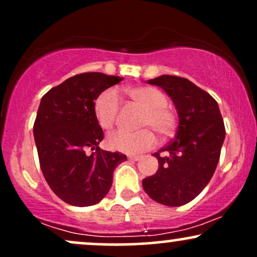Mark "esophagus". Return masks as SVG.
<instances>
[{"label":"esophagus","mask_w":257,"mask_h":257,"mask_svg":"<svg viewBox=\"0 0 257 257\" xmlns=\"http://www.w3.org/2000/svg\"><path fill=\"white\" fill-rule=\"evenodd\" d=\"M128 158L131 159V161H135V162H137V161H139V159H140L141 157H140V156H129Z\"/></svg>","instance_id":"34e87169"}]
</instances>
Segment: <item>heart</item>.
Segmentation results:
<instances>
[{
	"label": "heart",
	"mask_w": 257,
	"mask_h": 257,
	"mask_svg": "<svg viewBox=\"0 0 257 257\" xmlns=\"http://www.w3.org/2000/svg\"><path fill=\"white\" fill-rule=\"evenodd\" d=\"M126 94L134 104L144 108L140 125L150 128H143L137 132L119 129L108 135L107 145L116 151L134 155L155 145L156 135L153 128L161 137L170 134L176 125V114L167 105V96L157 88L150 85L133 87L126 89ZM118 112L119 99L113 90L101 93L94 102L95 118L102 129H111L116 124Z\"/></svg>",
	"instance_id": "obj_1"
}]
</instances>
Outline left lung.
Returning a JSON list of instances; mask_svg holds the SVG:
<instances>
[{"instance_id":"1","label":"left lung","mask_w":257,"mask_h":257,"mask_svg":"<svg viewBox=\"0 0 257 257\" xmlns=\"http://www.w3.org/2000/svg\"><path fill=\"white\" fill-rule=\"evenodd\" d=\"M147 83L158 85L170 96L179 125L176 137L153 153L158 170L143 180V187L157 203L184 205L213 178L226 135L222 116L216 100L187 78L162 75Z\"/></svg>"}]
</instances>
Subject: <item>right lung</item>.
I'll use <instances>...</instances> for the list:
<instances>
[{"label":"right lung","mask_w":257,"mask_h":257,"mask_svg":"<svg viewBox=\"0 0 257 257\" xmlns=\"http://www.w3.org/2000/svg\"><path fill=\"white\" fill-rule=\"evenodd\" d=\"M122 79L101 72L79 73L41 99L34 124L40 166L53 192L67 204L99 203L110 191L114 168L126 161L120 152L100 149L104 132L94 113L100 94Z\"/></svg>","instance_id":"1"}]
</instances>
